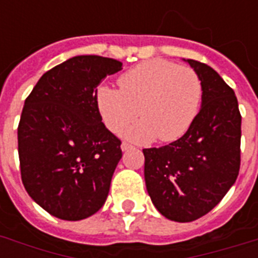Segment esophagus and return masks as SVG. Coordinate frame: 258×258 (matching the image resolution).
Returning a JSON list of instances; mask_svg holds the SVG:
<instances>
[{"instance_id": "1", "label": "esophagus", "mask_w": 258, "mask_h": 258, "mask_svg": "<svg viewBox=\"0 0 258 258\" xmlns=\"http://www.w3.org/2000/svg\"><path fill=\"white\" fill-rule=\"evenodd\" d=\"M120 149H121V151H127V150L133 149V146L128 145V143H125V142H123V143H121V146H120Z\"/></svg>"}]
</instances>
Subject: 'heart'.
Masks as SVG:
<instances>
[{"instance_id": "b5f03b06", "label": "heart", "mask_w": 258, "mask_h": 258, "mask_svg": "<svg viewBox=\"0 0 258 258\" xmlns=\"http://www.w3.org/2000/svg\"><path fill=\"white\" fill-rule=\"evenodd\" d=\"M119 89L101 86L96 91L97 109L109 131L139 145L174 142L183 137L196 120L202 101V82L188 67L166 60L141 62L121 75Z\"/></svg>"}]
</instances>
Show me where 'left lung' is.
Instances as JSON below:
<instances>
[{
    "mask_svg": "<svg viewBox=\"0 0 258 258\" xmlns=\"http://www.w3.org/2000/svg\"><path fill=\"white\" fill-rule=\"evenodd\" d=\"M202 82L201 109L187 133L159 149H145V180L167 220L191 222L220 204L240 171L241 115L230 87L212 67L184 60Z\"/></svg>",
    "mask_w": 258,
    "mask_h": 258,
    "instance_id": "1",
    "label": "left lung"
}]
</instances>
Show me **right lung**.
<instances>
[{
    "label": "right lung",
    "mask_w": 258,
    "mask_h": 258,
    "mask_svg": "<svg viewBox=\"0 0 258 258\" xmlns=\"http://www.w3.org/2000/svg\"><path fill=\"white\" fill-rule=\"evenodd\" d=\"M120 70L113 58L75 56L42 75L26 97L17 130L22 183L60 220L88 218L108 197L120 141L101 121L96 91Z\"/></svg>",
    "instance_id": "1"
}]
</instances>
